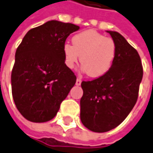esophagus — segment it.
Masks as SVG:
<instances>
[{"mask_svg": "<svg viewBox=\"0 0 153 153\" xmlns=\"http://www.w3.org/2000/svg\"><path fill=\"white\" fill-rule=\"evenodd\" d=\"M81 83H82V79L80 78V77H77L76 82V86H80Z\"/></svg>", "mask_w": 153, "mask_h": 153, "instance_id": "34e87169", "label": "esophagus"}]
</instances>
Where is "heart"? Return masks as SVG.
<instances>
[{
    "mask_svg": "<svg viewBox=\"0 0 153 153\" xmlns=\"http://www.w3.org/2000/svg\"><path fill=\"white\" fill-rule=\"evenodd\" d=\"M71 42L72 45H63L65 64L68 68H74L79 57L82 68L91 77L103 76L112 66L117 53V45L112 38L86 30L75 34Z\"/></svg>",
    "mask_w": 153,
    "mask_h": 153,
    "instance_id": "1",
    "label": "heart"
}]
</instances>
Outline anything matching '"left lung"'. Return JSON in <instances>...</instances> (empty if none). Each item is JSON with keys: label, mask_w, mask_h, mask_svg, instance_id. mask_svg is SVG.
I'll list each match as a JSON object with an SVG mask.
<instances>
[{"label": "left lung", "mask_w": 153, "mask_h": 153, "mask_svg": "<svg viewBox=\"0 0 153 153\" xmlns=\"http://www.w3.org/2000/svg\"><path fill=\"white\" fill-rule=\"evenodd\" d=\"M117 45V53L107 72L92 81H83L81 120L88 130L106 132L120 125L135 106L143 67L141 57L117 32L107 31Z\"/></svg>", "instance_id": "8db88e82"}]
</instances>
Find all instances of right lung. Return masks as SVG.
I'll return each instance as SVG.
<instances>
[{
    "mask_svg": "<svg viewBox=\"0 0 153 153\" xmlns=\"http://www.w3.org/2000/svg\"><path fill=\"white\" fill-rule=\"evenodd\" d=\"M79 26L49 21L30 29L17 47L11 76L14 103L22 115L36 123L56 115L76 76L65 64L63 45Z\"/></svg>",
    "mask_w": 153,
    "mask_h": 153,
    "instance_id": "add662e5",
    "label": "right lung"
}]
</instances>
